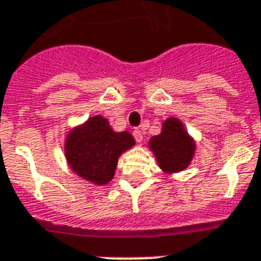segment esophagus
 I'll list each match as a JSON object with an SVG mask.
<instances>
[{
    "label": "esophagus",
    "instance_id": "34e87169",
    "mask_svg": "<svg viewBox=\"0 0 261 261\" xmlns=\"http://www.w3.org/2000/svg\"><path fill=\"white\" fill-rule=\"evenodd\" d=\"M133 135H134L135 141L139 142V143H141L142 139H143V133H142L141 128H135V130L133 131Z\"/></svg>",
    "mask_w": 261,
    "mask_h": 261
}]
</instances>
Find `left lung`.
I'll return each instance as SVG.
<instances>
[{
	"label": "left lung",
	"instance_id": "left-lung-1",
	"mask_svg": "<svg viewBox=\"0 0 261 261\" xmlns=\"http://www.w3.org/2000/svg\"><path fill=\"white\" fill-rule=\"evenodd\" d=\"M149 146L155 155L158 166L167 174L185 170L196 151L193 138L177 118L165 120L161 134L152 137Z\"/></svg>",
	"mask_w": 261,
	"mask_h": 261
}]
</instances>
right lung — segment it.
Instances as JSON below:
<instances>
[{
    "label": "right lung",
    "mask_w": 261,
    "mask_h": 261,
    "mask_svg": "<svg viewBox=\"0 0 261 261\" xmlns=\"http://www.w3.org/2000/svg\"><path fill=\"white\" fill-rule=\"evenodd\" d=\"M134 145L128 131L115 133L109 120L95 115L69 131L64 151L76 174L95 185H106L114 178L120 154Z\"/></svg>",
    "instance_id": "1"
}]
</instances>
